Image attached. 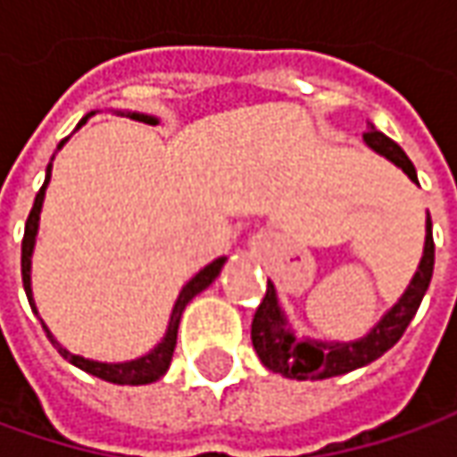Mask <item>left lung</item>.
Instances as JSON below:
<instances>
[{"mask_svg":"<svg viewBox=\"0 0 457 457\" xmlns=\"http://www.w3.org/2000/svg\"><path fill=\"white\" fill-rule=\"evenodd\" d=\"M363 142L378 152L381 157H386L389 162H395L412 183H417V172H414L412 160L404 154V150L392 142L386 134H381L374 124H366ZM425 252L420 259V267L414 272L410 287L404 295L396 300L392 310L384 312V318L378 320L363 338L359 341H315V338H295L292 328L287 325V318L282 312V307L277 303V292L272 282H267V295L262 297V305L256 307L254 320H252V343H254L256 356L267 369H272L274 374H282L287 378H330L348 374L353 369H361L378 356H384L392 345H395L402 333L407 330V325L412 323L414 312L422 303L425 292L430 287L432 267H435V241H432V220L428 213V226H425Z\"/></svg>","mask_w":457,"mask_h":457,"instance_id":"1","label":"left lung"}]
</instances>
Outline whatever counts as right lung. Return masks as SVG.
<instances>
[{
	"label": "right lung",
	"mask_w": 457,
	"mask_h": 457,
	"mask_svg": "<svg viewBox=\"0 0 457 457\" xmlns=\"http://www.w3.org/2000/svg\"><path fill=\"white\" fill-rule=\"evenodd\" d=\"M88 116L86 114L80 119L79 127H83L86 121H88ZM127 116H132L137 121H145V124H160L154 116L147 114H137V112H127ZM62 145H65V139H62L61 145H58V150H61ZM50 170H53V162L47 165L45 170V183L40 187V193L35 195V203H32V211H29V216H27L25 223V238H22V285H25L27 292V300H29V305L32 310L37 312V307H35V300H32V282H29V267H32V249H35V237H37V226H40V211H43V201H45V187L50 183ZM226 264V256H219V259H213L208 267H203L201 272L195 274L187 285H185L180 295H178V300H175V305H172V312H170V323H167V333L162 341L157 343L154 348H152L150 353H145V356H139V359L134 361H124V363H104V361H91V359H83V356H76V353H71L68 348H62L61 343L53 338V333L47 330V325L43 323L45 333H47V338L50 343L58 348V353H61L62 359H68L73 366H79L80 371H86V374H91V377L104 378V381H112V384H129V386H139V384H152V381H157L160 377H165V371L170 369V361H172V351H175V343H178V325H180V318H183V310L185 305L203 292L216 277L220 274V267Z\"/></svg>",
	"instance_id": "right-lung-1"
}]
</instances>
